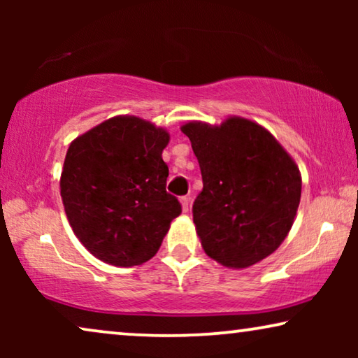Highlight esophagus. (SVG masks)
Instances as JSON below:
<instances>
[{
	"label": "esophagus",
	"mask_w": 358,
	"mask_h": 358,
	"mask_svg": "<svg viewBox=\"0 0 358 358\" xmlns=\"http://www.w3.org/2000/svg\"><path fill=\"white\" fill-rule=\"evenodd\" d=\"M180 205H182V212H189L190 207V199L189 197H180Z\"/></svg>",
	"instance_id": "1"
}]
</instances>
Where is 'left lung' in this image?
Instances as JSON below:
<instances>
[{"instance_id": "1", "label": "left lung", "mask_w": 358, "mask_h": 358, "mask_svg": "<svg viewBox=\"0 0 358 358\" xmlns=\"http://www.w3.org/2000/svg\"><path fill=\"white\" fill-rule=\"evenodd\" d=\"M189 136L203 189L194 202L205 254L228 268L271 256L295 222L301 173L275 136L257 122L229 115L222 124L192 120Z\"/></svg>"}]
</instances>
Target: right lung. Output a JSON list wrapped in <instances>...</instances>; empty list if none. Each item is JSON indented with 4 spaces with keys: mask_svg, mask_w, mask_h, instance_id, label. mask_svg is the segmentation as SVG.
<instances>
[{
    "mask_svg": "<svg viewBox=\"0 0 358 358\" xmlns=\"http://www.w3.org/2000/svg\"><path fill=\"white\" fill-rule=\"evenodd\" d=\"M164 127L136 115L110 117L68 146L60 194L70 227L99 261L140 266L158 252L180 213L166 192Z\"/></svg>",
    "mask_w": 358,
    "mask_h": 358,
    "instance_id": "obj_1",
    "label": "right lung"
}]
</instances>
